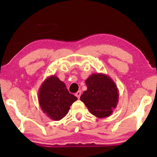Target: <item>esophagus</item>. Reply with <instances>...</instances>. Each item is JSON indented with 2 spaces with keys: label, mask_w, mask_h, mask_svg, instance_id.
I'll return each instance as SVG.
<instances>
[{
  "label": "esophagus",
  "mask_w": 157,
  "mask_h": 157,
  "mask_svg": "<svg viewBox=\"0 0 157 157\" xmlns=\"http://www.w3.org/2000/svg\"><path fill=\"white\" fill-rule=\"evenodd\" d=\"M81 94H82V92H81V91H78V92L76 93L75 94V95H76V97L78 98H80V95H81Z\"/></svg>",
  "instance_id": "34e87169"
}]
</instances>
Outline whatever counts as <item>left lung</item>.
Returning <instances> with one entry per match:
<instances>
[{
	"label": "left lung",
	"mask_w": 157,
	"mask_h": 157,
	"mask_svg": "<svg viewBox=\"0 0 157 157\" xmlns=\"http://www.w3.org/2000/svg\"><path fill=\"white\" fill-rule=\"evenodd\" d=\"M87 90L80 96L89 111L98 118L109 116L118 102V89L109 76L94 73L86 79Z\"/></svg>",
	"instance_id": "left-lung-1"
}]
</instances>
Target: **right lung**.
<instances>
[{"label":"right lung","mask_w":157,"mask_h":157,"mask_svg":"<svg viewBox=\"0 0 157 157\" xmlns=\"http://www.w3.org/2000/svg\"><path fill=\"white\" fill-rule=\"evenodd\" d=\"M39 105L44 113L53 121H60L66 116L71 105L78 100L70 94L65 84L56 75L47 78L38 92Z\"/></svg>","instance_id":"obj_1"}]
</instances>
